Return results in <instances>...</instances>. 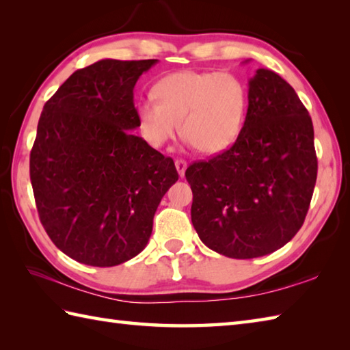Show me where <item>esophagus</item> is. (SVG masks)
<instances>
[{"label":"esophagus","mask_w":350,"mask_h":350,"mask_svg":"<svg viewBox=\"0 0 350 350\" xmlns=\"http://www.w3.org/2000/svg\"><path fill=\"white\" fill-rule=\"evenodd\" d=\"M174 163H176L177 173H179V176H180V177H183V176H185V171H187V167H188L187 161H183V159H177Z\"/></svg>","instance_id":"1"}]
</instances>
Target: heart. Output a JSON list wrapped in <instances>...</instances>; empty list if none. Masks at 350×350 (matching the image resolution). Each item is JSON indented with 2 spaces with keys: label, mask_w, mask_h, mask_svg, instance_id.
Wrapping results in <instances>:
<instances>
[{
  "label": "heart",
  "mask_w": 350,
  "mask_h": 350,
  "mask_svg": "<svg viewBox=\"0 0 350 350\" xmlns=\"http://www.w3.org/2000/svg\"><path fill=\"white\" fill-rule=\"evenodd\" d=\"M154 99L141 100L137 117L153 147L165 146L179 132L200 152L215 154L232 146L245 120L247 92L228 72H177L153 88Z\"/></svg>",
  "instance_id": "1"
}]
</instances>
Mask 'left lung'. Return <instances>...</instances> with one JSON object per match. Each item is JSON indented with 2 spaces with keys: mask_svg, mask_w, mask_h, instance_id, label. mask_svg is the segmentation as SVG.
<instances>
[{
  "mask_svg": "<svg viewBox=\"0 0 350 350\" xmlns=\"http://www.w3.org/2000/svg\"><path fill=\"white\" fill-rule=\"evenodd\" d=\"M185 176L192 226L206 247L232 258L284 247L304 224L317 177L313 122L292 85L257 69L236 143L191 163Z\"/></svg>",
  "mask_w": 350,
  "mask_h": 350,
  "instance_id": "8db88e82",
  "label": "left lung"
}]
</instances>
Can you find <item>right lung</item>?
<instances>
[{
  "mask_svg": "<svg viewBox=\"0 0 350 350\" xmlns=\"http://www.w3.org/2000/svg\"><path fill=\"white\" fill-rule=\"evenodd\" d=\"M158 60L113 58L79 69L44 103L29 154L37 212L79 263L108 267L146 248L174 162L133 135V87Z\"/></svg>",
  "mask_w": 350,
  "mask_h": 350,
  "instance_id": "obj_1",
  "label": "right lung"
}]
</instances>
